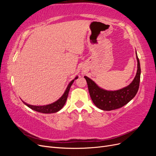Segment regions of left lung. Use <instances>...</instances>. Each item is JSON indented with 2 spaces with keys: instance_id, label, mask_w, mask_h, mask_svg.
Listing matches in <instances>:
<instances>
[{
  "instance_id": "obj_1",
  "label": "left lung",
  "mask_w": 156,
  "mask_h": 156,
  "mask_svg": "<svg viewBox=\"0 0 156 156\" xmlns=\"http://www.w3.org/2000/svg\"><path fill=\"white\" fill-rule=\"evenodd\" d=\"M137 59V72L133 81L124 88L116 91H107L99 87L90 79L84 76L87 82L88 91L93 103L100 109L111 111L121 108L133 99L138 92L140 78V67Z\"/></svg>"
}]
</instances>
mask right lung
Instances as JSON below:
<instances>
[{"label":"right lung","instance_id":"add662e5","mask_svg":"<svg viewBox=\"0 0 156 156\" xmlns=\"http://www.w3.org/2000/svg\"><path fill=\"white\" fill-rule=\"evenodd\" d=\"M77 78H78L77 77H75V79H76ZM73 81H74V80H73V81H72L69 83V84H68V86L66 90V91L62 95V96L58 100L55 101L53 103H51V104H49L48 105H44V106H34V105L27 104V103H26L24 101H23V103H24L27 106L30 108L31 109L34 110L37 112L46 113V114H48V113H55L56 112L60 111L64 105V104L66 103V101L67 98H68L70 87L72 85Z\"/></svg>","mask_w":156,"mask_h":156}]
</instances>
